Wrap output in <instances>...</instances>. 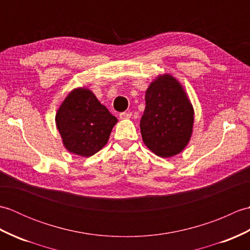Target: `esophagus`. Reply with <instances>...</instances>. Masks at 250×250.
I'll return each mask as SVG.
<instances>
[{"label":"esophagus","instance_id":"obj_1","mask_svg":"<svg viewBox=\"0 0 250 250\" xmlns=\"http://www.w3.org/2000/svg\"><path fill=\"white\" fill-rule=\"evenodd\" d=\"M131 117V113H120L119 114V118L121 120H125V119H129Z\"/></svg>","mask_w":250,"mask_h":250}]
</instances>
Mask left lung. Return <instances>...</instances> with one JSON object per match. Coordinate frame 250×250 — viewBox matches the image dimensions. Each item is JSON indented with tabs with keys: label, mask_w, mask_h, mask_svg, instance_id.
Returning a JSON list of instances; mask_svg holds the SVG:
<instances>
[{
	"label": "left lung",
	"mask_w": 250,
	"mask_h": 250,
	"mask_svg": "<svg viewBox=\"0 0 250 250\" xmlns=\"http://www.w3.org/2000/svg\"><path fill=\"white\" fill-rule=\"evenodd\" d=\"M145 100L140 125L144 144L158 157L178 155L193 132L194 109L187 91L173 75L164 73L149 83Z\"/></svg>",
	"instance_id": "obj_1"
}]
</instances>
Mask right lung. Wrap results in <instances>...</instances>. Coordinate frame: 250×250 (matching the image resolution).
Masks as SVG:
<instances>
[{
    "instance_id": "1",
    "label": "right lung",
    "mask_w": 250,
    "mask_h": 250,
    "mask_svg": "<svg viewBox=\"0 0 250 250\" xmlns=\"http://www.w3.org/2000/svg\"><path fill=\"white\" fill-rule=\"evenodd\" d=\"M55 120L65 149L84 158L93 156L107 144L118 122L91 90L84 87L67 93Z\"/></svg>"
}]
</instances>
